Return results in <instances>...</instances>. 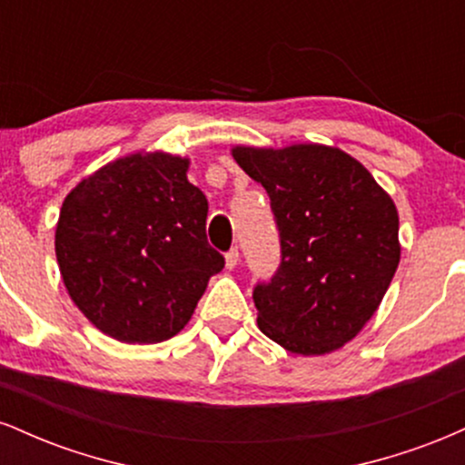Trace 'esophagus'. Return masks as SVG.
Returning a JSON list of instances; mask_svg holds the SVG:
<instances>
[{"label": "esophagus", "mask_w": 465, "mask_h": 465, "mask_svg": "<svg viewBox=\"0 0 465 465\" xmlns=\"http://www.w3.org/2000/svg\"><path fill=\"white\" fill-rule=\"evenodd\" d=\"M240 262V251L233 247V249H229L227 253H225V264H227V269H233V266H236Z\"/></svg>", "instance_id": "obj_1"}]
</instances>
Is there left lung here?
I'll return each instance as SVG.
<instances>
[{
    "instance_id": "obj_1",
    "label": "left lung",
    "mask_w": 465,
    "mask_h": 465,
    "mask_svg": "<svg viewBox=\"0 0 465 465\" xmlns=\"http://www.w3.org/2000/svg\"><path fill=\"white\" fill-rule=\"evenodd\" d=\"M262 183L280 266L253 286L260 330L295 354H325L361 332L400 262L398 212L365 165L339 148H233Z\"/></svg>"
}]
</instances>
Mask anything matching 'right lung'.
<instances>
[{"label":"right lung","mask_w":465,"mask_h":465,"mask_svg":"<svg viewBox=\"0 0 465 465\" xmlns=\"http://www.w3.org/2000/svg\"><path fill=\"white\" fill-rule=\"evenodd\" d=\"M188 159L131 154L67 194L56 260L84 317L122 343H162L183 330L207 280L225 266L205 233L207 199Z\"/></svg>","instance_id":"obj_1"}]
</instances>
